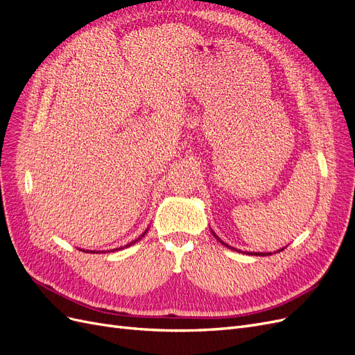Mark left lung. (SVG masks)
<instances>
[{"label":"left lung","mask_w":355,"mask_h":355,"mask_svg":"<svg viewBox=\"0 0 355 355\" xmlns=\"http://www.w3.org/2000/svg\"><path fill=\"white\" fill-rule=\"evenodd\" d=\"M211 234H213V237L214 239H216L220 244H223L225 247H228V249H231V250H235V252H239V253H245V254H253V256H270V254H272L271 252H268V253H259V252H257V253H254V252H241V250H239V249H235V247H231L230 244H227V243H223L219 237H218V235L216 234H214L213 231H211ZM282 250H284V247H283V249H280V250H277V252H274V253H278V252H282Z\"/></svg>","instance_id":"1"}]
</instances>
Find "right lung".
Here are the masks:
<instances>
[{
  "label": "right lung",
  "mask_w": 355,
  "mask_h": 355,
  "mask_svg": "<svg viewBox=\"0 0 355 355\" xmlns=\"http://www.w3.org/2000/svg\"><path fill=\"white\" fill-rule=\"evenodd\" d=\"M148 232V230H145V232L144 234H141V237H139V239H136V240H133V241H130V243H128V244H125V245H123V247H118V249H114V250H121V249H124V247H130V245H133V244H136L139 240H141L142 237H145V234ZM80 250H83V249H80ZM83 252H85V253H89L90 250H83ZM90 253H99V252H90Z\"/></svg>",
  "instance_id": "1"
}]
</instances>
